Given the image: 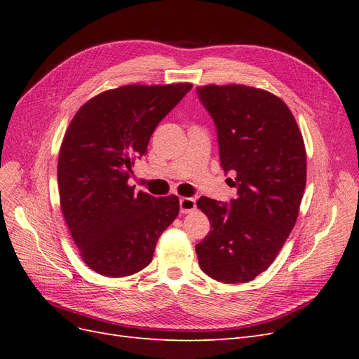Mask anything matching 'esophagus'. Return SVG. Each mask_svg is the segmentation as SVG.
<instances>
[{"mask_svg":"<svg viewBox=\"0 0 359 359\" xmlns=\"http://www.w3.org/2000/svg\"><path fill=\"white\" fill-rule=\"evenodd\" d=\"M180 210L182 214H189L196 210V199L191 198H181L180 199Z\"/></svg>","mask_w":359,"mask_h":359,"instance_id":"obj_1","label":"esophagus"}]
</instances>
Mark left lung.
Wrapping results in <instances>:
<instances>
[{"label": "left lung", "instance_id": "obj_1", "mask_svg": "<svg viewBox=\"0 0 359 359\" xmlns=\"http://www.w3.org/2000/svg\"><path fill=\"white\" fill-rule=\"evenodd\" d=\"M217 127L220 166L235 173L231 205L202 196L211 231L196 245L201 269L247 283L274 262L297 223L307 181L306 145L286 103L247 85L198 86Z\"/></svg>", "mask_w": 359, "mask_h": 359}]
</instances>
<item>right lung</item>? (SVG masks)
I'll return each mask as SVG.
<instances>
[{
  "label": "right lung",
  "mask_w": 359,
  "mask_h": 359,
  "mask_svg": "<svg viewBox=\"0 0 359 359\" xmlns=\"http://www.w3.org/2000/svg\"><path fill=\"white\" fill-rule=\"evenodd\" d=\"M191 83L124 85L97 94L76 112L58 157L64 220L86 266L106 277L139 273L177 219L175 194L154 198L130 186L158 123Z\"/></svg>",
  "instance_id": "1"
}]
</instances>
